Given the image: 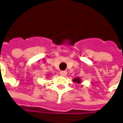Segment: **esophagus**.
Instances as JSON below:
<instances>
[{
    "label": "esophagus",
    "mask_w": 123,
    "mask_h": 123,
    "mask_svg": "<svg viewBox=\"0 0 123 123\" xmlns=\"http://www.w3.org/2000/svg\"><path fill=\"white\" fill-rule=\"evenodd\" d=\"M60 74H61V76H66L67 75V72L62 71L60 72Z\"/></svg>",
    "instance_id": "1"
}]
</instances>
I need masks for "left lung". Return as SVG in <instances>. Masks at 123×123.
<instances>
[{"mask_svg":"<svg viewBox=\"0 0 123 123\" xmlns=\"http://www.w3.org/2000/svg\"><path fill=\"white\" fill-rule=\"evenodd\" d=\"M73 82L76 83V84H80V83H82V80H81V79H80L79 77H76V78H74V79H73Z\"/></svg>","mask_w":123,"mask_h":123,"instance_id":"obj_1","label":"left lung"}]
</instances>
